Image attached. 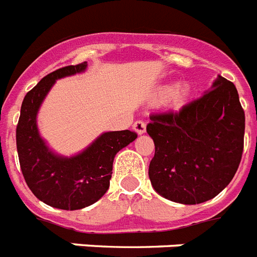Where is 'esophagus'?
<instances>
[{
  "mask_svg": "<svg viewBox=\"0 0 257 257\" xmlns=\"http://www.w3.org/2000/svg\"><path fill=\"white\" fill-rule=\"evenodd\" d=\"M133 129H135L139 135H143V133H145V131H147V124H145V121H143V120H137V121L133 124Z\"/></svg>",
  "mask_w": 257,
  "mask_h": 257,
  "instance_id": "34e87169",
  "label": "esophagus"
}]
</instances>
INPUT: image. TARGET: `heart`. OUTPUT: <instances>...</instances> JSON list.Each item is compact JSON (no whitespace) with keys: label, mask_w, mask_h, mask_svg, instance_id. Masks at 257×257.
<instances>
[{"label":"heart","mask_w":257,"mask_h":257,"mask_svg":"<svg viewBox=\"0 0 257 257\" xmlns=\"http://www.w3.org/2000/svg\"><path fill=\"white\" fill-rule=\"evenodd\" d=\"M187 91H189V88H187L186 85H178L176 88H173L169 92V101L173 104H179L186 97Z\"/></svg>","instance_id":"b5f03b06"}]
</instances>
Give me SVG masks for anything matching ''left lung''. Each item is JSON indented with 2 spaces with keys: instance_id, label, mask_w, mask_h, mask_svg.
Wrapping results in <instances>:
<instances>
[{
  "instance_id": "left-lung-1",
  "label": "left lung",
  "mask_w": 257,
  "mask_h": 257,
  "mask_svg": "<svg viewBox=\"0 0 257 257\" xmlns=\"http://www.w3.org/2000/svg\"><path fill=\"white\" fill-rule=\"evenodd\" d=\"M245 114L232 81L219 76L212 89L178 110L150 113L154 141L152 186L166 199L197 204L232 181L244 148Z\"/></svg>"
}]
</instances>
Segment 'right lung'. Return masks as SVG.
I'll return each mask as SVG.
<instances>
[{"mask_svg": "<svg viewBox=\"0 0 257 257\" xmlns=\"http://www.w3.org/2000/svg\"><path fill=\"white\" fill-rule=\"evenodd\" d=\"M85 67L83 62L46 75L25 96L17 124V152L27 186L39 201L62 210H80L99 201L109 187L116 153L137 139L132 131L107 132L72 158L58 157L47 149L35 121L42 100L56 79Z\"/></svg>", "mask_w": 257, "mask_h": 257, "instance_id": "right-lung-1", "label": "right lung"}]
</instances>
